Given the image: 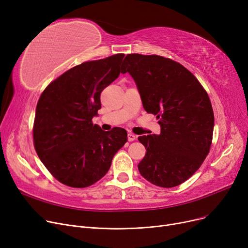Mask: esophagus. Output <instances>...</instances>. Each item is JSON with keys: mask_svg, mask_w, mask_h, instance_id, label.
Returning a JSON list of instances; mask_svg holds the SVG:
<instances>
[{"mask_svg": "<svg viewBox=\"0 0 248 248\" xmlns=\"http://www.w3.org/2000/svg\"><path fill=\"white\" fill-rule=\"evenodd\" d=\"M127 140H128L129 141H133V140H136V136H135L134 134H132V133H128V134H127Z\"/></svg>", "mask_w": 248, "mask_h": 248, "instance_id": "obj_1", "label": "esophagus"}]
</instances>
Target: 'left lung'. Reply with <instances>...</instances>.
Instances as JSON below:
<instances>
[{
  "mask_svg": "<svg viewBox=\"0 0 248 248\" xmlns=\"http://www.w3.org/2000/svg\"><path fill=\"white\" fill-rule=\"evenodd\" d=\"M123 67L135 79L145 110L161 125L160 135L138 138L147 150L138 165L140 175L163 188L184 183L210 151L214 113L209 96L196 77L170 58L127 54Z\"/></svg>",
  "mask_w": 248,
  "mask_h": 248,
  "instance_id": "obj_1",
  "label": "left lung"
}]
</instances>
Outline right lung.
<instances>
[{"label":"right lung","mask_w":248,"mask_h":248,"mask_svg":"<svg viewBox=\"0 0 248 248\" xmlns=\"http://www.w3.org/2000/svg\"><path fill=\"white\" fill-rule=\"evenodd\" d=\"M124 54L83 62L49 83L38 100L33 124L39 159L60 183L72 188L93 185L109 170L126 142L124 128L104 132L93 124L102 90L120 73Z\"/></svg>","instance_id":"1"}]
</instances>
